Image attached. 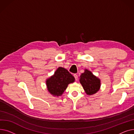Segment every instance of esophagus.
Instances as JSON below:
<instances>
[{
	"label": "esophagus",
	"instance_id": "1",
	"mask_svg": "<svg viewBox=\"0 0 134 134\" xmlns=\"http://www.w3.org/2000/svg\"><path fill=\"white\" fill-rule=\"evenodd\" d=\"M74 78H75V80H78V75H76V74H74Z\"/></svg>",
	"mask_w": 134,
	"mask_h": 134
}]
</instances>
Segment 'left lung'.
Wrapping results in <instances>:
<instances>
[{
	"label": "left lung",
	"instance_id": "obj_1",
	"mask_svg": "<svg viewBox=\"0 0 134 134\" xmlns=\"http://www.w3.org/2000/svg\"><path fill=\"white\" fill-rule=\"evenodd\" d=\"M80 82L85 92L88 95L96 93L99 90L100 81L87 69L80 75Z\"/></svg>",
	"mask_w": 134,
	"mask_h": 134
}]
</instances>
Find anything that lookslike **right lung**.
<instances>
[{
  "instance_id": "right-lung-1",
  "label": "right lung",
  "mask_w": 134,
  "mask_h": 134,
  "mask_svg": "<svg viewBox=\"0 0 134 134\" xmlns=\"http://www.w3.org/2000/svg\"><path fill=\"white\" fill-rule=\"evenodd\" d=\"M74 77L67 69L59 67L54 74L47 79L46 84L48 91L54 96H60L68 85L74 81Z\"/></svg>"
}]
</instances>
